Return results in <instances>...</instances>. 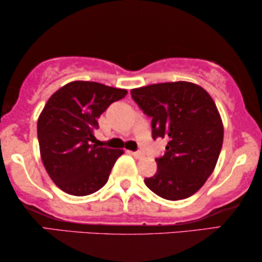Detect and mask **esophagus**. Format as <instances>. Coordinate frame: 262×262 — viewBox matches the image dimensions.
I'll return each mask as SVG.
<instances>
[{"label":"esophagus","mask_w":262,"mask_h":262,"mask_svg":"<svg viewBox=\"0 0 262 262\" xmlns=\"http://www.w3.org/2000/svg\"><path fill=\"white\" fill-rule=\"evenodd\" d=\"M128 152H130L135 159H142L143 157V154L141 151H128Z\"/></svg>","instance_id":"1"}]
</instances>
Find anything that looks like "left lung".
I'll return each mask as SVG.
<instances>
[{
	"label": "left lung",
	"instance_id": "8db88e82",
	"mask_svg": "<svg viewBox=\"0 0 262 262\" xmlns=\"http://www.w3.org/2000/svg\"><path fill=\"white\" fill-rule=\"evenodd\" d=\"M131 95L151 117L152 138L168 139L167 151L156 159V174L145 178V185L167 200L193 195L212 174L223 144L216 103L205 89L186 81L135 88Z\"/></svg>",
	"mask_w": 262,
	"mask_h": 262
}]
</instances>
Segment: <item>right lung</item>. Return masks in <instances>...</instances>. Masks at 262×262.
Here are the masks:
<instances>
[{"mask_svg": "<svg viewBox=\"0 0 262 262\" xmlns=\"http://www.w3.org/2000/svg\"><path fill=\"white\" fill-rule=\"evenodd\" d=\"M126 89L89 81L70 82L48 100L38 118L41 161L52 181L71 195L92 194L106 185L120 149L92 144L98 118Z\"/></svg>", "mask_w": 262, "mask_h": 262, "instance_id": "1", "label": "right lung"}]
</instances>
